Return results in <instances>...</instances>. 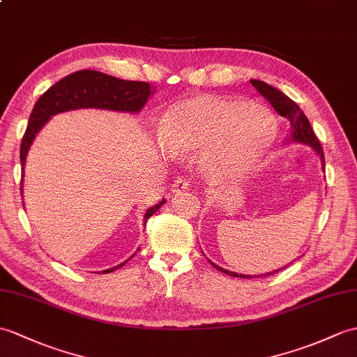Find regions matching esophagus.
<instances>
[{"instance_id": "obj_1", "label": "esophagus", "mask_w": 357, "mask_h": 357, "mask_svg": "<svg viewBox=\"0 0 357 357\" xmlns=\"http://www.w3.org/2000/svg\"><path fill=\"white\" fill-rule=\"evenodd\" d=\"M190 181L187 179V178H178L175 182H173V185H172V192L173 193H182V192H185V190H188L190 188Z\"/></svg>"}]
</instances>
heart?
I'll use <instances>...</instances> for the list:
<instances>
[{
  "instance_id": "heart-1",
  "label": "heart",
  "mask_w": 357,
  "mask_h": 357,
  "mask_svg": "<svg viewBox=\"0 0 357 357\" xmlns=\"http://www.w3.org/2000/svg\"><path fill=\"white\" fill-rule=\"evenodd\" d=\"M277 135L272 112L238 98L197 96L170 106L160 123L162 144L176 153L202 151V162L220 176L255 167Z\"/></svg>"
}]
</instances>
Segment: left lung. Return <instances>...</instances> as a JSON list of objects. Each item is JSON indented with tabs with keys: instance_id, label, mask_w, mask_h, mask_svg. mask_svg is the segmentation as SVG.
I'll return each mask as SVG.
<instances>
[{
	"instance_id": "1",
	"label": "left lung",
	"mask_w": 357,
	"mask_h": 357,
	"mask_svg": "<svg viewBox=\"0 0 357 357\" xmlns=\"http://www.w3.org/2000/svg\"><path fill=\"white\" fill-rule=\"evenodd\" d=\"M251 85L259 91V93L266 98V100L272 105L273 109H275L281 117H284L289 123H291V135H292V139L294 141H298V143H304L307 146H312L314 151L318 152V155L321 156V161H322V167L326 169V160H324V152H322V147H321V143L318 137L314 135V132L310 126V123L307 120V117H305L304 112L300 109V106H298L294 100H291L286 94L281 93L280 89L273 88L268 84H264V82L261 80H251ZM210 261V260H208ZM214 268H216L218 271L220 272H225L227 275H231V277H240V278H252L251 275H238V273L236 272H229L227 269H223L220 266H218V264H214L213 261H210ZM278 272V271H275ZM275 272H269L266 273V275L263 277H268V275H272V273ZM261 277V275H259Z\"/></svg>"
}]
</instances>
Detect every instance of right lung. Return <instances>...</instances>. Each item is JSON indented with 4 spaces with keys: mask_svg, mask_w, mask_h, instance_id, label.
Wrapping results in <instances>:
<instances>
[{
    "mask_svg": "<svg viewBox=\"0 0 357 357\" xmlns=\"http://www.w3.org/2000/svg\"><path fill=\"white\" fill-rule=\"evenodd\" d=\"M151 94V85L146 84V82L123 80L100 71L82 70L63 77L52 88H48L45 93L39 97V100L36 102L30 114V120L26 132H24L20 149L22 175L30 144L33 143V139H35L38 132L43 129L44 124L52 119L54 114L79 109V107H98V109L109 111L138 112L141 107L146 105ZM164 204L165 199H162L158 205L149 208L144 214V223L149 220V218L153 216V213L158 211L160 206ZM124 264H126V261L119 264L117 268H121ZM111 271L114 269L105 271V273Z\"/></svg>",
    "mask_w": 357,
    "mask_h": 357,
    "instance_id": "1",
    "label": "right lung"
}]
</instances>
